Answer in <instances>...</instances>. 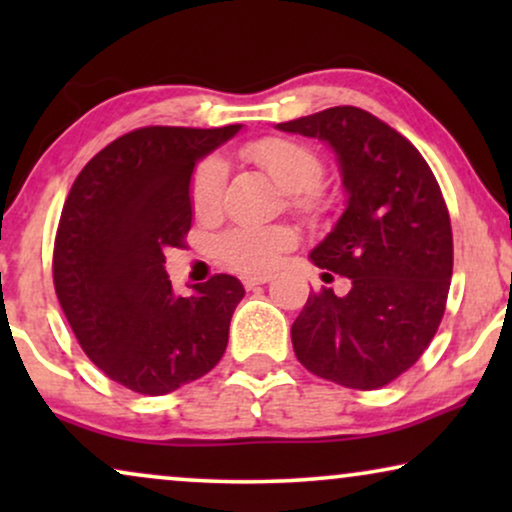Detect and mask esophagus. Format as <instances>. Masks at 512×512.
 I'll return each mask as SVG.
<instances>
[{"label": "esophagus", "instance_id": "esophagus-1", "mask_svg": "<svg viewBox=\"0 0 512 512\" xmlns=\"http://www.w3.org/2000/svg\"><path fill=\"white\" fill-rule=\"evenodd\" d=\"M268 282H270V275H247V277H242V284L247 286V289H256V286L268 284Z\"/></svg>", "mask_w": 512, "mask_h": 512}]
</instances>
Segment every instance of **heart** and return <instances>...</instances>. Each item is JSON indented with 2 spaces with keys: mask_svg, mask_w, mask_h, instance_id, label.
<instances>
[{
  "mask_svg": "<svg viewBox=\"0 0 512 512\" xmlns=\"http://www.w3.org/2000/svg\"><path fill=\"white\" fill-rule=\"evenodd\" d=\"M251 158L277 181L279 188L293 193L300 209L314 205V188L321 184L324 165L310 146L293 139H261L249 146ZM228 167L221 158H209L198 167L191 184L193 212L212 219L221 209ZM296 244V233L286 226H237L219 237L216 251L230 268L242 272H265L277 263L282 251Z\"/></svg>",
  "mask_w": 512,
  "mask_h": 512,
  "instance_id": "obj_1",
  "label": "heart"
}]
</instances>
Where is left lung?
I'll use <instances>...</instances> for the list:
<instances>
[{
    "instance_id": "1",
    "label": "left lung",
    "mask_w": 512,
    "mask_h": 512,
    "mask_svg": "<svg viewBox=\"0 0 512 512\" xmlns=\"http://www.w3.org/2000/svg\"><path fill=\"white\" fill-rule=\"evenodd\" d=\"M277 130L333 151L345 209L310 261L352 282L345 296L310 293L291 326L293 352L342 387H384L424 354L443 319L452 279L443 193L415 146L363 109L331 107Z\"/></svg>"
}]
</instances>
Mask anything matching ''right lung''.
Segmentation results:
<instances>
[{
	"label": "right lung",
	"instance_id": "add662e5",
	"mask_svg": "<svg viewBox=\"0 0 512 512\" xmlns=\"http://www.w3.org/2000/svg\"><path fill=\"white\" fill-rule=\"evenodd\" d=\"M240 130L128 132L83 167L62 207L53 251L62 312L88 359L137 394H170L226 352L242 282L214 275L179 296L165 249L191 228L195 165Z\"/></svg>",
	"mask_w": 512,
	"mask_h": 512
}]
</instances>
